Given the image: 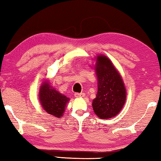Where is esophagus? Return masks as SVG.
<instances>
[{
  "label": "esophagus",
  "mask_w": 161,
  "mask_h": 161,
  "mask_svg": "<svg viewBox=\"0 0 161 161\" xmlns=\"http://www.w3.org/2000/svg\"><path fill=\"white\" fill-rule=\"evenodd\" d=\"M74 95L75 97H83L85 95L84 93H78V92H76V93L74 94Z\"/></svg>",
  "instance_id": "obj_1"
}]
</instances>
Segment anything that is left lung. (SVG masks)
<instances>
[{
    "label": "left lung",
    "instance_id": "obj_1",
    "mask_svg": "<svg viewBox=\"0 0 161 161\" xmlns=\"http://www.w3.org/2000/svg\"><path fill=\"white\" fill-rule=\"evenodd\" d=\"M97 59L98 90L92 106L94 113L104 119L119 113L126 100V89L111 61L104 56H99Z\"/></svg>",
    "mask_w": 161,
    "mask_h": 161
}]
</instances>
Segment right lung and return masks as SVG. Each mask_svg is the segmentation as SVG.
<instances>
[{"label":"right lung","mask_w":161,"mask_h":161,"mask_svg":"<svg viewBox=\"0 0 161 161\" xmlns=\"http://www.w3.org/2000/svg\"><path fill=\"white\" fill-rule=\"evenodd\" d=\"M39 100L42 106L46 112L59 118L63 115L69 98L59 93L50 86L47 82H45L42 86L39 91Z\"/></svg>","instance_id":"add662e5"}]
</instances>
